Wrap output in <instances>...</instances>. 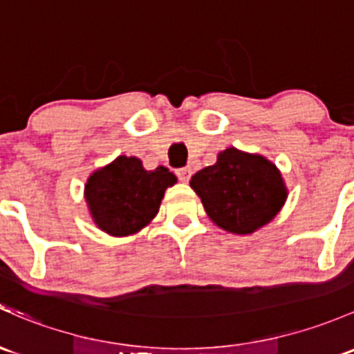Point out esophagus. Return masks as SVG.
Segmentation results:
<instances>
[{
	"mask_svg": "<svg viewBox=\"0 0 354 354\" xmlns=\"http://www.w3.org/2000/svg\"><path fill=\"white\" fill-rule=\"evenodd\" d=\"M176 176L180 178V181L187 183L189 178H192V169L189 167H181V169L176 171Z\"/></svg>",
	"mask_w": 354,
	"mask_h": 354,
	"instance_id": "esophagus-1",
	"label": "esophagus"
}]
</instances>
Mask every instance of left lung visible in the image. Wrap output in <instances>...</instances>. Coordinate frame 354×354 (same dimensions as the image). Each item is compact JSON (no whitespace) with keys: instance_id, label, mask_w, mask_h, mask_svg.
<instances>
[{"instance_id":"1","label":"left lung","mask_w":354,"mask_h":354,"mask_svg":"<svg viewBox=\"0 0 354 354\" xmlns=\"http://www.w3.org/2000/svg\"><path fill=\"white\" fill-rule=\"evenodd\" d=\"M189 187L214 224L243 236L273 221L288 196L273 162L236 147L218 152L217 162L193 174Z\"/></svg>"}]
</instances>
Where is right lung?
Wrapping results in <instances>:
<instances>
[{"label": "right lung", "mask_w": 354, "mask_h": 354, "mask_svg": "<svg viewBox=\"0 0 354 354\" xmlns=\"http://www.w3.org/2000/svg\"><path fill=\"white\" fill-rule=\"evenodd\" d=\"M176 181L165 166L147 171L139 158L118 156L89 174L84 198L98 229L115 237L132 236L158 215L166 188Z\"/></svg>", "instance_id": "right-lung-1"}]
</instances>
